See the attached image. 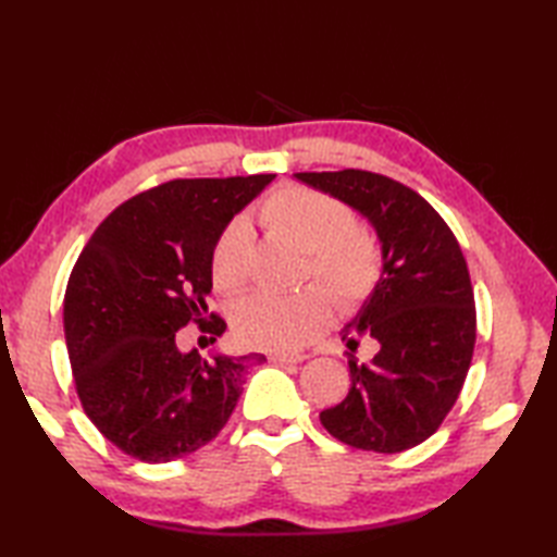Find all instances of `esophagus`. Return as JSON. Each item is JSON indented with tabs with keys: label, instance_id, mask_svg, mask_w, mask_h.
<instances>
[{
	"label": "esophagus",
	"instance_id": "obj_1",
	"mask_svg": "<svg viewBox=\"0 0 557 557\" xmlns=\"http://www.w3.org/2000/svg\"><path fill=\"white\" fill-rule=\"evenodd\" d=\"M268 359H270L272 363L287 366V363H301L306 357H301V354H270Z\"/></svg>",
	"mask_w": 557,
	"mask_h": 557
}]
</instances>
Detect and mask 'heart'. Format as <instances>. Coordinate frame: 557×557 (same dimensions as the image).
Returning a JSON list of instances; mask_svg holds the SVG:
<instances>
[{
    "instance_id": "heart-1",
    "label": "heart",
    "mask_w": 557,
    "mask_h": 557,
    "mask_svg": "<svg viewBox=\"0 0 557 557\" xmlns=\"http://www.w3.org/2000/svg\"><path fill=\"white\" fill-rule=\"evenodd\" d=\"M260 222L309 253V272L323 282L342 309H359L381 285L383 248L337 198L306 186H285L260 208ZM248 256L251 230L244 218H236L212 248V280L222 292L246 285ZM330 294L318 285L294 294H248L234 309L236 335L248 347L299 351L327 325L333 313Z\"/></svg>"
}]
</instances>
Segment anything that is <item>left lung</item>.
<instances>
[{"label":"left lung","instance_id":"8db88e82","mask_svg":"<svg viewBox=\"0 0 557 557\" xmlns=\"http://www.w3.org/2000/svg\"><path fill=\"white\" fill-rule=\"evenodd\" d=\"M299 182L359 210L383 248V280L342 330L377 342L369 363L349 361L351 387L321 411L330 435L359 449L401 453L431 437L459 397L474 354L476 306L465 253L429 200L389 176L299 172Z\"/></svg>","mask_w":557,"mask_h":557}]
</instances>
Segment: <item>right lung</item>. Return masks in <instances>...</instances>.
<instances>
[{
  "label": "right lung",
  "mask_w": 557,
  "mask_h": 557,
  "mask_svg": "<svg viewBox=\"0 0 557 557\" xmlns=\"http://www.w3.org/2000/svg\"><path fill=\"white\" fill-rule=\"evenodd\" d=\"M275 174L174 180L114 208L71 270L64 335L83 411L122 453L162 465L215 437L263 354L206 361L180 351L176 333L198 323L212 339V248L236 212Z\"/></svg>",
  "instance_id": "1"
}]
</instances>
